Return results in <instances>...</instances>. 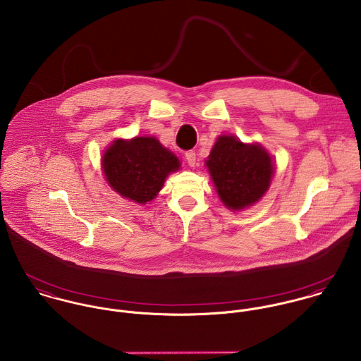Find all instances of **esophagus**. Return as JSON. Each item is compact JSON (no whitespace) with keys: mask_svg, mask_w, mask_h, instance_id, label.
Returning <instances> with one entry per match:
<instances>
[{"mask_svg":"<svg viewBox=\"0 0 361 361\" xmlns=\"http://www.w3.org/2000/svg\"><path fill=\"white\" fill-rule=\"evenodd\" d=\"M185 157H186V161H188V164H189L190 166H195V165H196V152H195V151H188V152L185 154Z\"/></svg>","mask_w":361,"mask_h":361,"instance_id":"1","label":"esophagus"}]
</instances>
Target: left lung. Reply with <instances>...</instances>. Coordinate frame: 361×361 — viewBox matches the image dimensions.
<instances>
[{"label": "left lung", "instance_id": "left-lung-1", "mask_svg": "<svg viewBox=\"0 0 361 361\" xmlns=\"http://www.w3.org/2000/svg\"><path fill=\"white\" fill-rule=\"evenodd\" d=\"M216 190L230 210L253 206L267 192L274 166L260 144L220 135L206 161Z\"/></svg>", "mask_w": 361, "mask_h": 361}]
</instances>
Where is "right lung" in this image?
Listing matches in <instances>:
<instances>
[{
  "instance_id": "add662e5",
  "label": "right lung",
  "mask_w": 361,
  "mask_h": 361,
  "mask_svg": "<svg viewBox=\"0 0 361 361\" xmlns=\"http://www.w3.org/2000/svg\"><path fill=\"white\" fill-rule=\"evenodd\" d=\"M179 166L176 155L155 137L115 140L102 157L109 186L121 197L140 204L151 202L162 189L166 176Z\"/></svg>"
}]
</instances>
